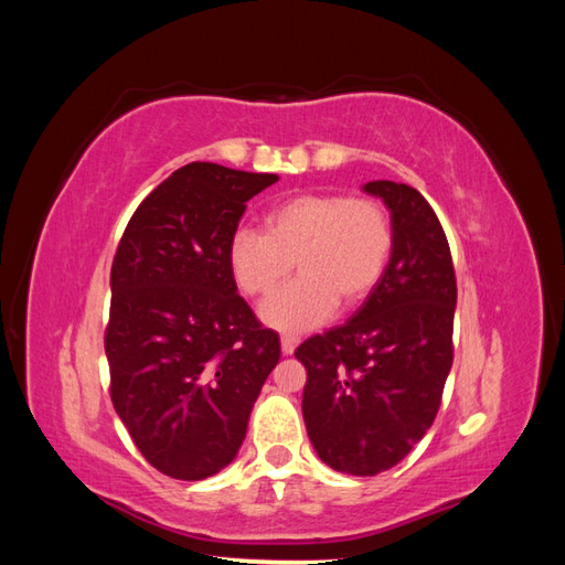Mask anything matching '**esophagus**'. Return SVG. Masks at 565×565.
<instances>
[{
  "instance_id": "obj_1",
  "label": "esophagus",
  "mask_w": 565,
  "mask_h": 565,
  "mask_svg": "<svg viewBox=\"0 0 565 565\" xmlns=\"http://www.w3.org/2000/svg\"><path fill=\"white\" fill-rule=\"evenodd\" d=\"M297 344H299V337H297V334H282V337H280V347H282V353H285V355H292L295 349H297Z\"/></svg>"
}]
</instances>
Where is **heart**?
I'll return each mask as SVG.
<instances>
[{
  "label": "heart",
  "instance_id": "b5f03b06",
  "mask_svg": "<svg viewBox=\"0 0 565 565\" xmlns=\"http://www.w3.org/2000/svg\"><path fill=\"white\" fill-rule=\"evenodd\" d=\"M393 252V224L377 200L303 193L273 204L266 231L235 228L228 270L247 297H266L289 270L299 276L262 303V320L285 332L311 330L341 299L363 301L380 285Z\"/></svg>",
  "mask_w": 565,
  "mask_h": 565
}]
</instances>
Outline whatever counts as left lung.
<instances>
[{
	"instance_id": "1",
	"label": "left lung",
	"mask_w": 565,
	"mask_h": 565,
	"mask_svg": "<svg viewBox=\"0 0 565 565\" xmlns=\"http://www.w3.org/2000/svg\"><path fill=\"white\" fill-rule=\"evenodd\" d=\"M391 210L380 285L344 324L295 351L301 413L318 457L351 476L382 473L431 429L452 367L457 280L446 231L413 185L370 181Z\"/></svg>"
}]
</instances>
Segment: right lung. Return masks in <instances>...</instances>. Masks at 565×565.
<instances>
[{"label": "right lung", "mask_w": 565, "mask_h": 565, "mask_svg": "<svg viewBox=\"0 0 565 565\" xmlns=\"http://www.w3.org/2000/svg\"><path fill=\"white\" fill-rule=\"evenodd\" d=\"M278 181L214 162L164 179L122 233L110 268V401L148 465L202 481L241 450L249 413L280 361L228 270L247 200Z\"/></svg>", "instance_id": "obj_1"}]
</instances>
